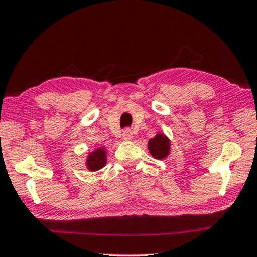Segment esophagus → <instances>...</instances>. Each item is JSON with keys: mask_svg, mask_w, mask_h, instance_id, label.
Listing matches in <instances>:
<instances>
[{"mask_svg": "<svg viewBox=\"0 0 257 257\" xmlns=\"http://www.w3.org/2000/svg\"><path fill=\"white\" fill-rule=\"evenodd\" d=\"M122 137H123V140H125V141H130V140H132V139H133V133H132V131L128 130V128L124 130V131H123Z\"/></svg>", "mask_w": 257, "mask_h": 257, "instance_id": "esophagus-1", "label": "esophagus"}]
</instances>
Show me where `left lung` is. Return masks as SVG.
Instances as JSON below:
<instances>
[{"mask_svg":"<svg viewBox=\"0 0 257 257\" xmlns=\"http://www.w3.org/2000/svg\"><path fill=\"white\" fill-rule=\"evenodd\" d=\"M148 149L153 158L163 160L170 154L171 141L166 134L159 132L156 134V137L149 140Z\"/></svg>","mask_w":257,"mask_h":257,"instance_id":"obj_1","label":"left lung"}]
</instances>
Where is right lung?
<instances>
[{"label": "right lung", "mask_w": 257, "mask_h": 257, "mask_svg": "<svg viewBox=\"0 0 257 257\" xmlns=\"http://www.w3.org/2000/svg\"><path fill=\"white\" fill-rule=\"evenodd\" d=\"M106 161H107V150L105 147H99L88 153L85 166L89 171H98L106 166Z\"/></svg>", "instance_id": "add662e5"}]
</instances>
